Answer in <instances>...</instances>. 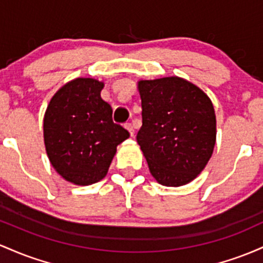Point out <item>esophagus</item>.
Segmentation results:
<instances>
[{
	"instance_id": "esophagus-1",
	"label": "esophagus",
	"mask_w": 263,
	"mask_h": 263,
	"mask_svg": "<svg viewBox=\"0 0 263 263\" xmlns=\"http://www.w3.org/2000/svg\"><path fill=\"white\" fill-rule=\"evenodd\" d=\"M124 126H125L126 130H128L129 133H130V135L134 134V128H133V124H132V123H126L125 125H124Z\"/></svg>"
}]
</instances>
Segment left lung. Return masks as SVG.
Instances as JSON below:
<instances>
[{
  "label": "left lung",
  "instance_id": "8db88e82",
  "mask_svg": "<svg viewBox=\"0 0 263 263\" xmlns=\"http://www.w3.org/2000/svg\"><path fill=\"white\" fill-rule=\"evenodd\" d=\"M143 125L137 135L159 184L180 186L199 175L216 140L214 105L200 88L179 77L140 81Z\"/></svg>",
  "mask_w": 263,
  "mask_h": 263
}]
</instances>
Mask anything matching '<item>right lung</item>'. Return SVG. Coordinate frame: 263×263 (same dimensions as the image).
<instances>
[{
	"instance_id": "add662e5",
	"label": "right lung",
	"mask_w": 263,
	"mask_h": 263,
	"mask_svg": "<svg viewBox=\"0 0 263 263\" xmlns=\"http://www.w3.org/2000/svg\"><path fill=\"white\" fill-rule=\"evenodd\" d=\"M102 82L77 78L61 88L47 107L44 145L55 171L76 185H90L107 175L117 145L129 132L111 119L100 97Z\"/></svg>"
}]
</instances>
